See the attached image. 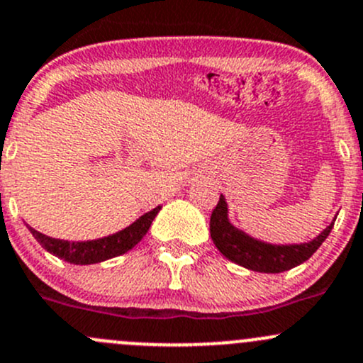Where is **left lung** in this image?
<instances>
[{
    "label": "left lung",
    "instance_id": "obj_1",
    "mask_svg": "<svg viewBox=\"0 0 363 363\" xmlns=\"http://www.w3.org/2000/svg\"><path fill=\"white\" fill-rule=\"evenodd\" d=\"M337 218V216H335ZM335 218L330 225L314 237L309 242L302 244H270L255 239L244 230L237 228L228 218V203L225 196H219V202L211 216V237L216 247L225 258L240 267L263 274H277L300 265L316 252L323 244L328 233L334 228Z\"/></svg>",
    "mask_w": 363,
    "mask_h": 363
}]
</instances>
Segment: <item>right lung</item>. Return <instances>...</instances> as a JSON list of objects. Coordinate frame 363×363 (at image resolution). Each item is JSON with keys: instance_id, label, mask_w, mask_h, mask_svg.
Wrapping results in <instances>:
<instances>
[{"instance_id": "obj_1", "label": "right lung", "mask_w": 363, "mask_h": 363, "mask_svg": "<svg viewBox=\"0 0 363 363\" xmlns=\"http://www.w3.org/2000/svg\"><path fill=\"white\" fill-rule=\"evenodd\" d=\"M161 211V205L155 207L152 211L145 212L144 216L131 223L121 232L112 233L108 237H101V239L94 240H82V242H69V240L63 239H52L49 235L36 232L35 228L28 226L29 232L33 233L40 246L50 255L57 256V258L65 259V262L73 263V265H91V263H100L105 259H111L113 256H119L133 250L142 237L147 233L149 226H151L152 219Z\"/></svg>"}]
</instances>
